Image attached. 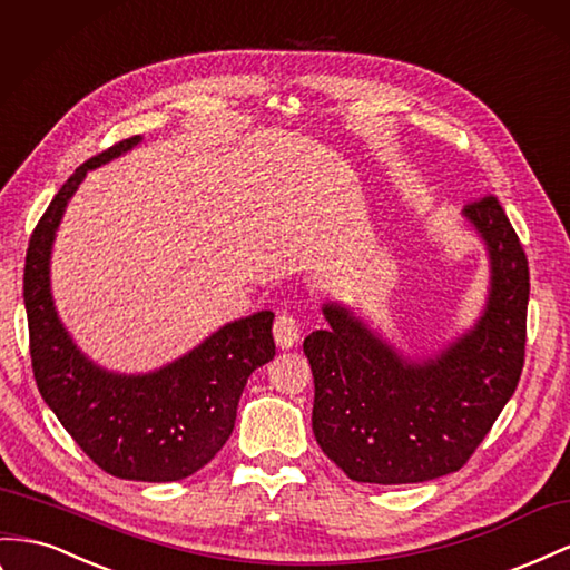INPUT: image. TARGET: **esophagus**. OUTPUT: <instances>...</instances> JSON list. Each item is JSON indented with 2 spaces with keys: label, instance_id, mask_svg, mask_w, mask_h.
Wrapping results in <instances>:
<instances>
[{
  "label": "esophagus",
  "instance_id": "obj_1",
  "mask_svg": "<svg viewBox=\"0 0 570 570\" xmlns=\"http://www.w3.org/2000/svg\"><path fill=\"white\" fill-rule=\"evenodd\" d=\"M273 337L275 343H278L281 350H289L295 347L299 341V326H297V318L283 312L278 318H275V326H273Z\"/></svg>",
  "mask_w": 570,
  "mask_h": 570
}]
</instances>
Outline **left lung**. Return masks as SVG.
<instances>
[{"instance_id":"obj_1","label":"left lung","mask_w":570,"mask_h":570,"mask_svg":"<svg viewBox=\"0 0 570 570\" xmlns=\"http://www.w3.org/2000/svg\"><path fill=\"white\" fill-rule=\"evenodd\" d=\"M465 220L489 254V295L474 326L407 360L337 302L328 328L304 337L314 374V436L350 480L429 482L463 468L509 403L525 362L530 268L497 196L474 198Z\"/></svg>"}]
</instances>
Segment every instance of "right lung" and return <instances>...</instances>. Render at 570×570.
I'll return each mask as SVG.
<instances>
[{"instance_id":"obj_1","label":"right lung","mask_w":570,"mask_h":570,"mask_svg":"<svg viewBox=\"0 0 570 570\" xmlns=\"http://www.w3.org/2000/svg\"><path fill=\"white\" fill-rule=\"evenodd\" d=\"M136 144L141 136L76 167L30 235L23 271L30 362L42 400L100 470L119 480L177 482L210 463L233 434L247 379L275 357L273 312L225 323L187 355L148 374L107 372L76 347L50 289L57 227L86 173Z\"/></svg>"}]
</instances>
